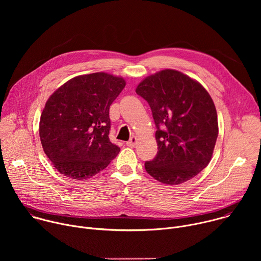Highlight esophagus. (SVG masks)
Returning a JSON list of instances; mask_svg holds the SVG:
<instances>
[{
	"instance_id": "1",
	"label": "esophagus",
	"mask_w": 261,
	"mask_h": 261,
	"mask_svg": "<svg viewBox=\"0 0 261 261\" xmlns=\"http://www.w3.org/2000/svg\"><path fill=\"white\" fill-rule=\"evenodd\" d=\"M136 143H137V137H135V136H132L130 138V140L126 142V144L128 146H134V145H136Z\"/></svg>"
}]
</instances>
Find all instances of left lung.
<instances>
[{"instance_id":"1","label":"left lung","mask_w":261,"mask_h":261,"mask_svg":"<svg viewBox=\"0 0 261 261\" xmlns=\"http://www.w3.org/2000/svg\"><path fill=\"white\" fill-rule=\"evenodd\" d=\"M150 105L158 153L146 172L165 185H179L210 163L218 137L217 110L207 91L186 74L165 69L136 88Z\"/></svg>"}]
</instances>
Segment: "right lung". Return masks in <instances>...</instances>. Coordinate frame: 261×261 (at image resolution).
<instances>
[{"label": "right lung", "mask_w": 261, "mask_h": 261, "mask_svg": "<svg viewBox=\"0 0 261 261\" xmlns=\"http://www.w3.org/2000/svg\"><path fill=\"white\" fill-rule=\"evenodd\" d=\"M126 86L123 77L97 72L71 79L46 101L39 124L43 151L73 179L103 170L120 147L109 140V107Z\"/></svg>", "instance_id": "add662e5"}]
</instances>
